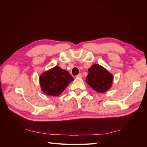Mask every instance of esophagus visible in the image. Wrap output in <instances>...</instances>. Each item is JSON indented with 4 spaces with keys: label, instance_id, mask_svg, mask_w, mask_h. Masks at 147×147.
Wrapping results in <instances>:
<instances>
[{
    "label": "esophagus",
    "instance_id": "34e87169",
    "mask_svg": "<svg viewBox=\"0 0 147 147\" xmlns=\"http://www.w3.org/2000/svg\"><path fill=\"white\" fill-rule=\"evenodd\" d=\"M77 77H79V78H82V77H83V75H82V73H80L77 76Z\"/></svg>",
    "mask_w": 147,
    "mask_h": 147
}]
</instances>
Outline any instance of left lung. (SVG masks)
<instances>
[{
    "mask_svg": "<svg viewBox=\"0 0 147 147\" xmlns=\"http://www.w3.org/2000/svg\"><path fill=\"white\" fill-rule=\"evenodd\" d=\"M112 74L99 64H93L88 69L86 82L97 92L107 91L112 85Z\"/></svg>",
    "mask_w": 147,
    "mask_h": 147,
    "instance_id": "8db88e82",
    "label": "left lung"
}]
</instances>
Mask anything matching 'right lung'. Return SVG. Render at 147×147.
I'll return each mask as SVG.
<instances>
[{
  "instance_id": "obj_1",
  "label": "right lung",
  "mask_w": 147,
  "mask_h": 147,
  "mask_svg": "<svg viewBox=\"0 0 147 147\" xmlns=\"http://www.w3.org/2000/svg\"><path fill=\"white\" fill-rule=\"evenodd\" d=\"M73 80L74 78L68 71L59 66L48 70L39 77L42 91L51 96H59Z\"/></svg>"
}]
</instances>
